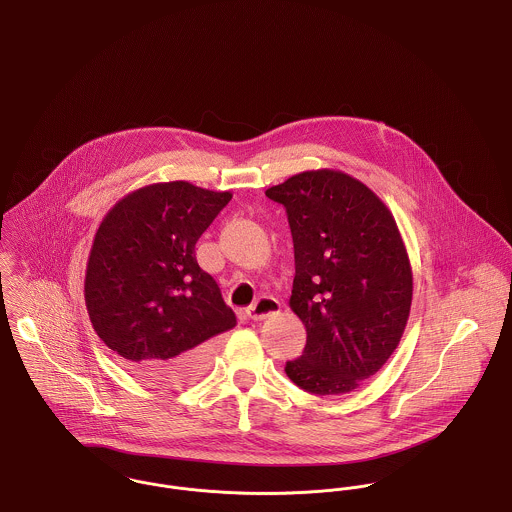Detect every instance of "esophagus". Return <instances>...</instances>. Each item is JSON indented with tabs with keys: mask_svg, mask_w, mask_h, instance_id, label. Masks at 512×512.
Segmentation results:
<instances>
[{
	"mask_svg": "<svg viewBox=\"0 0 512 512\" xmlns=\"http://www.w3.org/2000/svg\"><path fill=\"white\" fill-rule=\"evenodd\" d=\"M276 313H279V301L274 297H260L254 305H250L246 309V315L252 321H262V319L272 317Z\"/></svg>",
	"mask_w": 512,
	"mask_h": 512,
	"instance_id": "obj_1",
	"label": "esophagus"
}]
</instances>
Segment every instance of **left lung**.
<instances>
[{
  "mask_svg": "<svg viewBox=\"0 0 512 512\" xmlns=\"http://www.w3.org/2000/svg\"><path fill=\"white\" fill-rule=\"evenodd\" d=\"M266 195L287 213L295 250L289 307L307 328L287 377L315 395L362 385L399 346L413 301V272L385 203L336 170L291 176Z\"/></svg>",
  "mask_w": 512,
  "mask_h": 512,
  "instance_id": "1",
  "label": "left lung"
}]
</instances>
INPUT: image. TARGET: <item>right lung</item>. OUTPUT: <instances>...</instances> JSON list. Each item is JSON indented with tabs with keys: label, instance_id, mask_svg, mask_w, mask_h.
Wrapping results in <instances>:
<instances>
[{
	"label": "right lung",
	"instance_id": "right-lung-1",
	"mask_svg": "<svg viewBox=\"0 0 512 512\" xmlns=\"http://www.w3.org/2000/svg\"><path fill=\"white\" fill-rule=\"evenodd\" d=\"M189 182L140 187L101 221L84 295L93 330L144 383L180 387L205 372L213 338L236 325L195 242L231 201Z\"/></svg>",
	"mask_w": 512,
	"mask_h": 512
}]
</instances>
